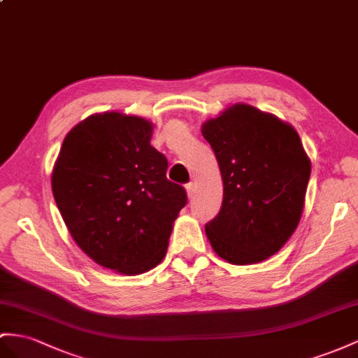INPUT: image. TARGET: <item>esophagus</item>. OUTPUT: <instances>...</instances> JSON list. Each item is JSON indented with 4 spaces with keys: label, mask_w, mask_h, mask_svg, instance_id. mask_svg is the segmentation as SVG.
<instances>
[{
    "label": "esophagus",
    "mask_w": 358,
    "mask_h": 358,
    "mask_svg": "<svg viewBox=\"0 0 358 358\" xmlns=\"http://www.w3.org/2000/svg\"><path fill=\"white\" fill-rule=\"evenodd\" d=\"M186 190H187V196H189V198H194L195 194H196V185H195V182H194V181L187 182V185H186Z\"/></svg>",
    "instance_id": "obj_1"
}]
</instances>
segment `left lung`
Wrapping results in <instances>:
<instances>
[{
	"label": "left lung",
	"mask_w": 358,
	"mask_h": 358,
	"mask_svg": "<svg viewBox=\"0 0 358 358\" xmlns=\"http://www.w3.org/2000/svg\"><path fill=\"white\" fill-rule=\"evenodd\" d=\"M224 181L222 206L206 224L219 257L233 264L271 257L296 230L310 180L298 133L278 117L236 104L203 125Z\"/></svg>",
	"instance_id": "obj_1"
}]
</instances>
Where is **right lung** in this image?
I'll use <instances>...</instances> for the list:
<instances>
[{"mask_svg":"<svg viewBox=\"0 0 358 358\" xmlns=\"http://www.w3.org/2000/svg\"><path fill=\"white\" fill-rule=\"evenodd\" d=\"M151 122L101 113L68 133L51 185L71 236L92 260L137 275L163 260L172 224L187 204L151 146Z\"/></svg>","mask_w":358,"mask_h":358,"instance_id":"1","label":"right lung"}]
</instances>
